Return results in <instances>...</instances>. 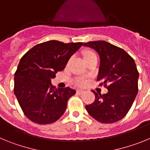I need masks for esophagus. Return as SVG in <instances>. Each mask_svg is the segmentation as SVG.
Instances as JSON below:
<instances>
[{
    "mask_svg": "<svg viewBox=\"0 0 150 150\" xmlns=\"http://www.w3.org/2000/svg\"><path fill=\"white\" fill-rule=\"evenodd\" d=\"M76 93L79 94V95H82L83 93H84V91H83V90L79 89V90H77V91H76Z\"/></svg>",
    "mask_w": 150,
    "mask_h": 150,
    "instance_id": "34e87169",
    "label": "esophagus"
}]
</instances>
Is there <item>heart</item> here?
Wrapping results in <instances>:
<instances>
[{
	"mask_svg": "<svg viewBox=\"0 0 150 150\" xmlns=\"http://www.w3.org/2000/svg\"><path fill=\"white\" fill-rule=\"evenodd\" d=\"M95 55V53H93V52H86V53L84 54V58L86 59V58H87V57L90 56V55ZM74 83H75V85H76V86H83V85L85 84V80L83 79V78H77V79H74Z\"/></svg>",
	"mask_w": 150,
	"mask_h": 150,
	"instance_id": "heart-1",
	"label": "heart"
}]
</instances>
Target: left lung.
Here are the masks:
<instances>
[{
  "label": "left lung",
  "mask_w": 150,
  "mask_h": 150,
  "mask_svg": "<svg viewBox=\"0 0 150 150\" xmlns=\"http://www.w3.org/2000/svg\"><path fill=\"white\" fill-rule=\"evenodd\" d=\"M83 46L98 53L100 66L97 80L108 89L104 95L93 91L95 101L86 105V109L100 122L120 121L126 116L138 91L139 73L134 60L124 50L106 41H90Z\"/></svg>",
  "instance_id": "left-lung-1"
}]
</instances>
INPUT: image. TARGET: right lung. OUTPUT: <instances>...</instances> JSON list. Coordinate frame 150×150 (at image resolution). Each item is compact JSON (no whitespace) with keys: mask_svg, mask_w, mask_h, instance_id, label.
Here are the masks:
<instances>
[{"mask_svg":"<svg viewBox=\"0 0 150 150\" xmlns=\"http://www.w3.org/2000/svg\"><path fill=\"white\" fill-rule=\"evenodd\" d=\"M83 43L50 40L36 45L21 59L14 77V94L24 114L40 125L53 123L64 114L67 102L76 91L56 88L51 83L55 74Z\"/></svg>","mask_w":150,"mask_h":150,"instance_id":"add662e5","label":"right lung"}]
</instances>
